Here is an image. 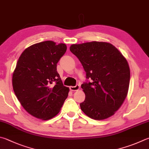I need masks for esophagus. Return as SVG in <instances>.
<instances>
[{
    "instance_id": "34e87169",
    "label": "esophagus",
    "mask_w": 149,
    "mask_h": 149,
    "mask_svg": "<svg viewBox=\"0 0 149 149\" xmlns=\"http://www.w3.org/2000/svg\"><path fill=\"white\" fill-rule=\"evenodd\" d=\"M80 88V86L79 85H76L75 86H70V91H78Z\"/></svg>"
}]
</instances>
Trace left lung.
<instances>
[{
    "label": "left lung",
    "instance_id": "1",
    "mask_svg": "<svg viewBox=\"0 0 149 149\" xmlns=\"http://www.w3.org/2000/svg\"><path fill=\"white\" fill-rule=\"evenodd\" d=\"M77 56L90 79L81 85L85 99L81 109L91 118L103 120L114 115L127 96L130 71L126 59L114 45L91 42L73 44Z\"/></svg>",
    "mask_w": 149,
    "mask_h": 149
}]
</instances>
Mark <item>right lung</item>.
Here are the masks:
<instances>
[{
  "label": "right lung",
  "instance_id": "add662e5",
  "mask_svg": "<svg viewBox=\"0 0 149 149\" xmlns=\"http://www.w3.org/2000/svg\"><path fill=\"white\" fill-rule=\"evenodd\" d=\"M66 44L53 41L38 43L21 54L12 76L13 91L29 114L49 120L58 114L69 93L56 71L66 53Z\"/></svg>",
  "mask_w": 149,
  "mask_h": 149
}]
</instances>
